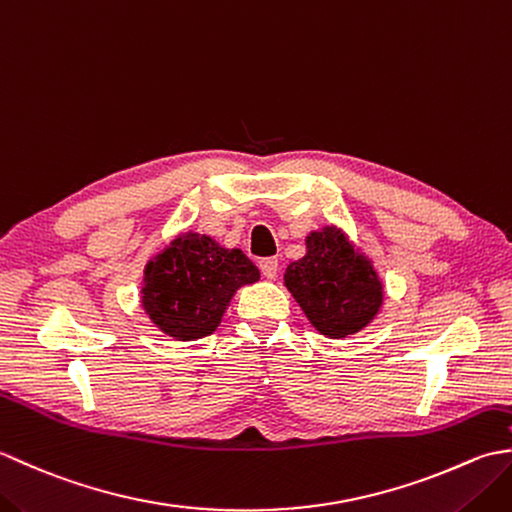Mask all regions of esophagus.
Here are the masks:
<instances>
[{
    "mask_svg": "<svg viewBox=\"0 0 512 512\" xmlns=\"http://www.w3.org/2000/svg\"><path fill=\"white\" fill-rule=\"evenodd\" d=\"M259 270H262V275H264V277L273 279V277H277L279 262H277L275 257H264V259H259Z\"/></svg>",
    "mask_w": 512,
    "mask_h": 512,
    "instance_id": "1",
    "label": "esophagus"
}]
</instances>
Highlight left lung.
I'll return each instance as SVG.
<instances>
[{"label":"left lung","mask_w":512,"mask_h":512,"mask_svg":"<svg viewBox=\"0 0 512 512\" xmlns=\"http://www.w3.org/2000/svg\"><path fill=\"white\" fill-rule=\"evenodd\" d=\"M308 253L286 270V288L310 323L330 339L363 330L383 303L376 270L334 226L306 239Z\"/></svg>","instance_id":"obj_1"}]
</instances>
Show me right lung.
I'll return each mask as SVG.
<instances>
[{"label":"right lung","instance_id":"right-lung-1","mask_svg":"<svg viewBox=\"0 0 512 512\" xmlns=\"http://www.w3.org/2000/svg\"><path fill=\"white\" fill-rule=\"evenodd\" d=\"M257 279V266L239 248L187 233L149 262L143 306L156 328L173 339H202L220 325L233 292Z\"/></svg>","mask_w":512,"mask_h":512}]
</instances>
